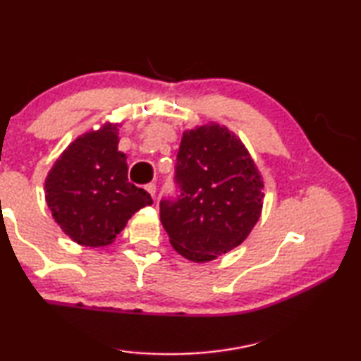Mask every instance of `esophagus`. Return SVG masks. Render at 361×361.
I'll use <instances>...</instances> for the list:
<instances>
[{"label": "esophagus", "instance_id": "1", "mask_svg": "<svg viewBox=\"0 0 361 361\" xmlns=\"http://www.w3.org/2000/svg\"><path fill=\"white\" fill-rule=\"evenodd\" d=\"M145 189L151 194V197H154V195H156V185H154V183H148V185H145Z\"/></svg>", "mask_w": 361, "mask_h": 361}]
</instances>
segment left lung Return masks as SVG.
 <instances>
[{
    "label": "left lung",
    "mask_w": 361,
    "mask_h": 361,
    "mask_svg": "<svg viewBox=\"0 0 361 361\" xmlns=\"http://www.w3.org/2000/svg\"><path fill=\"white\" fill-rule=\"evenodd\" d=\"M175 185L180 194L159 202L170 243L195 262L215 259L247 239L262 209V180L234 133L219 124L183 133Z\"/></svg>",
    "instance_id": "8db88e82"
}]
</instances>
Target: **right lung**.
Wrapping results in <instances>:
<instances>
[{
    "label": "right lung",
    "mask_w": 361,
    "mask_h": 361,
    "mask_svg": "<svg viewBox=\"0 0 361 361\" xmlns=\"http://www.w3.org/2000/svg\"><path fill=\"white\" fill-rule=\"evenodd\" d=\"M118 126L76 138L46 178V202L71 240L105 247L133 213L152 204L151 195L127 180L124 152L118 151Z\"/></svg>",
    "instance_id": "right-lung-1"
}]
</instances>
